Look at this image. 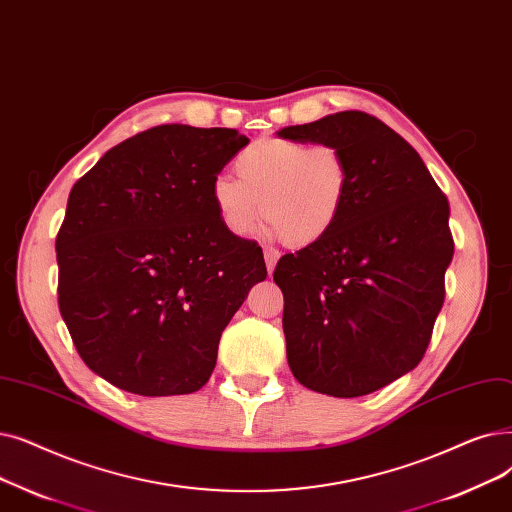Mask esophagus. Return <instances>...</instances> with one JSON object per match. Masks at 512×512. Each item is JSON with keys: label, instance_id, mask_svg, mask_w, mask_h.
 Instances as JSON below:
<instances>
[{"label": "esophagus", "instance_id": "1", "mask_svg": "<svg viewBox=\"0 0 512 512\" xmlns=\"http://www.w3.org/2000/svg\"><path fill=\"white\" fill-rule=\"evenodd\" d=\"M263 257H265V263H268V272L272 274L274 268H276V261L280 259V253L276 249H272V247H265L263 249Z\"/></svg>", "mask_w": 512, "mask_h": 512}]
</instances>
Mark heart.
Segmentation results:
<instances>
[{
    "label": "heart",
    "mask_w": 512,
    "mask_h": 512,
    "mask_svg": "<svg viewBox=\"0 0 512 512\" xmlns=\"http://www.w3.org/2000/svg\"><path fill=\"white\" fill-rule=\"evenodd\" d=\"M238 177L217 175L211 201L221 224L236 236L265 215V230L305 247L328 236L345 211L351 167L345 152L326 142L261 138L238 152Z\"/></svg>",
    "instance_id": "obj_1"
}]
</instances>
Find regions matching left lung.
Returning a JSON list of instances; mask_svg holds the SVG:
<instances>
[{
	"mask_svg": "<svg viewBox=\"0 0 512 512\" xmlns=\"http://www.w3.org/2000/svg\"><path fill=\"white\" fill-rule=\"evenodd\" d=\"M278 136L335 144L351 167L335 230L280 257L274 270L288 366L318 393L379 391L416 368L429 347L454 255L448 198L418 152L362 110Z\"/></svg>",
	"mask_w": 512,
	"mask_h": 512,
	"instance_id": "8db88e82",
	"label": "left lung"
}]
</instances>
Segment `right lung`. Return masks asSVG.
<instances>
[{"label": "right lung", "mask_w": 512, "mask_h": 512, "mask_svg": "<svg viewBox=\"0 0 512 512\" xmlns=\"http://www.w3.org/2000/svg\"><path fill=\"white\" fill-rule=\"evenodd\" d=\"M249 138L159 125L110 148L73 186L56 236L58 307L81 360L136 395H184L268 270L230 234L211 184Z\"/></svg>", "instance_id": "add662e5"}]
</instances>
